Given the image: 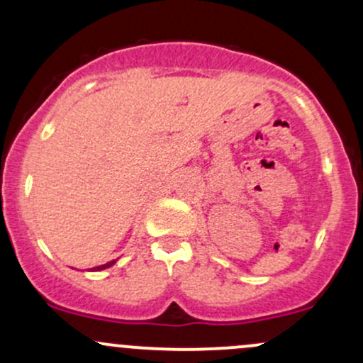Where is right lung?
I'll return each instance as SVG.
<instances>
[{
  "mask_svg": "<svg viewBox=\"0 0 363 363\" xmlns=\"http://www.w3.org/2000/svg\"><path fill=\"white\" fill-rule=\"evenodd\" d=\"M113 264H115V260H111V262H108V264L99 265V267H94V269H91V270H103V269H108V267H111Z\"/></svg>",
  "mask_w": 363,
  "mask_h": 363,
  "instance_id": "right-lung-1",
  "label": "right lung"
}]
</instances>
